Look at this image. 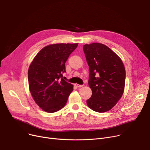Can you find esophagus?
I'll list each match as a JSON object with an SVG mask.
<instances>
[{
	"label": "esophagus",
	"mask_w": 150,
	"mask_h": 150,
	"mask_svg": "<svg viewBox=\"0 0 150 150\" xmlns=\"http://www.w3.org/2000/svg\"><path fill=\"white\" fill-rule=\"evenodd\" d=\"M74 86H75L76 87H77V88H79V87H81V86H82L83 85H79V84H77V83H76V84H74Z\"/></svg>",
	"instance_id": "esophagus-1"
}]
</instances>
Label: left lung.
<instances>
[{
    "instance_id": "left-lung-1",
    "label": "left lung",
    "mask_w": 150,
    "mask_h": 150,
    "mask_svg": "<svg viewBox=\"0 0 150 150\" xmlns=\"http://www.w3.org/2000/svg\"><path fill=\"white\" fill-rule=\"evenodd\" d=\"M83 50L89 66L88 85L92 90L87 105L96 112L108 111L115 106L124 93V65L115 52L103 44H86Z\"/></svg>"
}]
</instances>
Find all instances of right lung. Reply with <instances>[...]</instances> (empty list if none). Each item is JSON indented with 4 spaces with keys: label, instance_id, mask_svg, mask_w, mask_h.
<instances>
[{
    "label": "right lung",
    "instance_id": "right-lung-1",
    "mask_svg": "<svg viewBox=\"0 0 150 150\" xmlns=\"http://www.w3.org/2000/svg\"><path fill=\"white\" fill-rule=\"evenodd\" d=\"M78 43H57L42 48L31 62L28 72L30 93L38 105L54 112L67 103L73 85L63 79L65 62Z\"/></svg>",
    "mask_w": 150,
    "mask_h": 150
}]
</instances>
